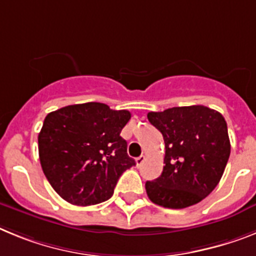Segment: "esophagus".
<instances>
[{
  "instance_id": "34e87169",
  "label": "esophagus",
  "mask_w": 256,
  "mask_h": 256,
  "mask_svg": "<svg viewBox=\"0 0 256 256\" xmlns=\"http://www.w3.org/2000/svg\"><path fill=\"white\" fill-rule=\"evenodd\" d=\"M144 161H146V156H143V154H142L140 157H138V158L135 160V162H136V166H142V164H143Z\"/></svg>"
}]
</instances>
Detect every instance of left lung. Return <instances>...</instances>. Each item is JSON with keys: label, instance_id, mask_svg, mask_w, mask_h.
<instances>
[{"label": "left lung", "instance_id": "left-lung-1", "mask_svg": "<svg viewBox=\"0 0 256 256\" xmlns=\"http://www.w3.org/2000/svg\"><path fill=\"white\" fill-rule=\"evenodd\" d=\"M146 117L165 140L162 174L146 183L150 200L168 208L198 204L220 182L230 158L224 117L205 106H174Z\"/></svg>", "mask_w": 256, "mask_h": 256}]
</instances>
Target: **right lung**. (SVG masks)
<instances>
[{
	"label": "right lung",
	"mask_w": 256,
	"mask_h": 256,
	"mask_svg": "<svg viewBox=\"0 0 256 256\" xmlns=\"http://www.w3.org/2000/svg\"><path fill=\"white\" fill-rule=\"evenodd\" d=\"M130 118L128 110L95 102L46 116L38 134L40 162L62 198L88 206L112 197L120 176L135 165L120 135Z\"/></svg>",
	"instance_id": "right-lung-1"
}]
</instances>
